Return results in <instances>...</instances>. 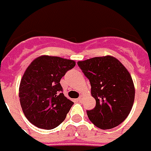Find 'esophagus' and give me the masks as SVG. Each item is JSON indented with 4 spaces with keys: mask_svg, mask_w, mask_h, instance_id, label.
Wrapping results in <instances>:
<instances>
[{
    "mask_svg": "<svg viewBox=\"0 0 151 151\" xmlns=\"http://www.w3.org/2000/svg\"><path fill=\"white\" fill-rule=\"evenodd\" d=\"M84 96H83V95H82V96H81V97H79V98H77V101H82V100H83V98H84Z\"/></svg>",
    "mask_w": 151,
    "mask_h": 151,
    "instance_id": "34e87169",
    "label": "esophagus"
}]
</instances>
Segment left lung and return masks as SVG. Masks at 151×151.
Returning <instances> with one entry per match:
<instances>
[{
    "mask_svg": "<svg viewBox=\"0 0 151 151\" xmlns=\"http://www.w3.org/2000/svg\"><path fill=\"white\" fill-rule=\"evenodd\" d=\"M91 84L96 106L87 111L90 121L101 129H113L128 117L135 98L132 76L119 61L111 55L79 61Z\"/></svg>",
    "mask_w": 151,
    "mask_h": 151,
    "instance_id": "8db88e82",
    "label": "left lung"
}]
</instances>
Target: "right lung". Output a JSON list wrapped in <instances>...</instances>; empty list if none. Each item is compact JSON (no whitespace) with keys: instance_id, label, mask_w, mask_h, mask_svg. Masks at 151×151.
<instances>
[{"instance_id":"right-lung-1","label":"right lung","mask_w":151,"mask_h":151,"mask_svg":"<svg viewBox=\"0 0 151 151\" xmlns=\"http://www.w3.org/2000/svg\"><path fill=\"white\" fill-rule=\"evenodd\" d=\"M76 62L60 57L41 55L27 67L19 84L23 114L32 124L53 129L66 119L73 101L62 93L60 80Z\"/></svg>"}]
</instances>
